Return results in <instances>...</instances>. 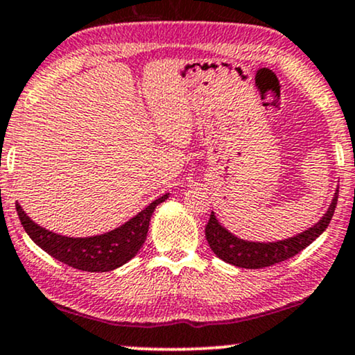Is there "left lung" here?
Returning <instances> with one entry per match:
<instances>
[{
  "label": "left lung",
  "instance_id": "obj_1",
  "mask_svg": "<svg viewBox=\"0 0 355 355\" xmlns=\"http://www.w3.org/2000/svg\"><path fill=\"white\" fill-rule=\"evenodd\" d=\"M337 195H339V190H336L327 211L324 213L322 218L318 223H314L304 232L294 234L291 238H284V240L277 241H248L238 238L236 234L228 232L216 218L215 213L211 211L208 225L205 226L207 241L213 253L218 256L220 259L236 268L259 270V268L272 266V264L296 256L306 246H309L315 238H319V234L326 232L332 220V215H334Z\"/></svg>",
  "mask_w": 355,
  "mask_h": 355
}]
</instances>
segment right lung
I'll return each instance as SVG.
<instances>
[{
	"mask_svg": "<svg viewBox=\"0 0 355 355\" xmlns=\"http://www.w3.org/2000/svg\"><path fill=\"white\" fill-rule=\"evenodd\" d=\"M166 198L168 193L153 200L148 207L137 213L134 218L112 232L85 238L62 236L42 228L29 218L19 203H16V211L29 238L58 261L80 271L105 272L121 268L139 253L147 238L148 225L157 205L165 202Z\"/></svg>",
	"mask_w": 355,
	"mask_h": 355,
	"instance_id": "1",
	"label": "right lung"
}]
</instances>
